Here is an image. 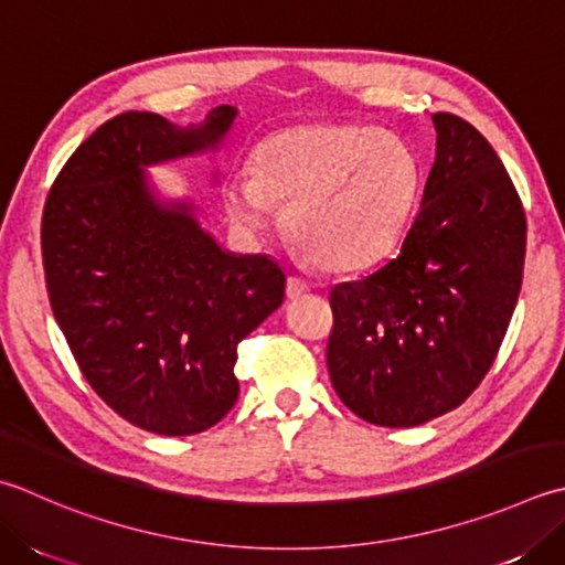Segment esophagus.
<instances>
[{
    "instance_id": "34e87169",
    "label": "esophagus",
    "mask_w": 565,
    "mask_h": 565,
    "mask_svg": "<svg viewBox=\"0 0 565 565\" xmlns=\"http://www.w3.org/2000/svg\"><path fill=\"white\" fill-rule=\"evenodd\" d=\"M308 291V281L301 279V276H289V281H286V296L289 298H298Z\"/></svg>"
}]
</instances>
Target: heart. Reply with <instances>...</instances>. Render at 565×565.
<instances>
[{
  "instance_id": "obj_1",
  "label": "heart",
  "mask_w": 565,
  "mask_h": 565,
  "mask_svg": "<svg viewBox=\"0 0 565 565\" xmlns=\"http://www.w3.org/2000/svg\"><path fill=\"white\" fill-rule=\"evenodd\" d=\"M422 191V161L408 143L374 127L316 121L264 139L252 173L225 181L230 220L245 232L284 223L320 269L355 271L399 242Z\"/></svg>"
}]
</instances>
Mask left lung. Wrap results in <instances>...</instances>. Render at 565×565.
Returning <instances> with one entry per match:
<instances>
[{"mask_svg":"<svg viewBox=\"0 0 565 565\" xmlns=\"http://www.w3.org/2000/svg\"><path fill=\"white\" fill-rule=\"evenodd\" d=\"M430 119L436 161L399 254L330 291V382L374 426H418L466 402L522 289L526 217L510 173L470 121Z\"/></svg>","mask_w":565,"mask_h":565,"instance_id":"obj_1","label":"left lung"}]
</instances>
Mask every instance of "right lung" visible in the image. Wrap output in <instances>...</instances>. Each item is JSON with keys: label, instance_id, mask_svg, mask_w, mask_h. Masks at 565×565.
Wrapping results in <instances>:
<instances>
[{"label": "right lung", "instance_id": "1", "mask_svg": "<svg viewBox=\"0 0 565 565\" xmlns=\"http://www.w3.org/2000/svg\"><path fill=\"white\" fill-rule=\"evenodd\" d=\"M237 117L201 125L121 113L95 129L53 181L41 252L53 316L83 377L125 422L193 436L237 402V345L284 301L264 254L225 252L191 203H163L147 166L215 149Z\"/></svg>", "mask_w": 565, "mask_h": 565}]
</instances>
